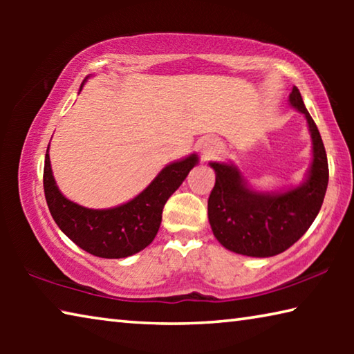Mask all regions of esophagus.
<instances>
[{"label": "esophagus", "mask_w": 354, "mask_h": 354, "mask_svg": "<svg viewBox=\"0 0 354 354\" xmlns=\"http://www.w3.org/2000/svg\"><path fill=\"white\" fill-rule=\"evenodd\" d=\"M217 151H218V143L214 139H205L200 143V153L205 160L211 159Z\"/></svg>", "instance_id": "34e87169"}]
</instances>
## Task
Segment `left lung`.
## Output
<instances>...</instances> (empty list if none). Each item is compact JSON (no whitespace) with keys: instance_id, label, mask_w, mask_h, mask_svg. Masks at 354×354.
<instances>
[{"instance_id":"1","label":"left lung","mask_w":354,"mask_h":354,"mask_svg":"<svg viewBox=\"0 0 354 354\" xmlns=\"http://www.w3.org/2000/svg\"><path fill=\"white\" fill-rule=\"evenodd\" d=\"M289 103L304 113L313 139V162L301 184L284 192L254 190L234 164L209 162L215 170L209 223L215 239L237 254L270 257L290 248L313 225L325 198L329 171L320 133L297 87Z\"/></svg>"}]
</instances>
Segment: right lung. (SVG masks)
I'll return each mask as SVG.
<instances>
[{
    "label": "right lung",
    "instance_id": "right-lung-1",
    "mask_svg": "<svg viewBox=\"0 0 354 354\" xmlns=\"http://www.w3.org/2000/svg\"><path fill=\"white\" fill-rule=\"evenodd\" d=\"M48 149L44 189L53 218L71 242L87 253L104 259L133 256L154 241L162 221V209L167 200L198 164V154H190L165 165L148 187L128 203L109 209H88L65 198L59 190L53 176Z\"/></svg>",
    "mask_w": 354,
    "mask_h": 354
}]
</instances>
